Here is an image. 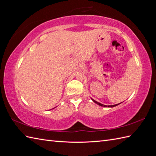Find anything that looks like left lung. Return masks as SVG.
I'll list each match as a JSON object with an SVG mask.
<instances>
[{"mask_svg":"<svg viewBox=\"0 0 156 156\" xmlns=\"http://www.w3.org/2000/svg\"><path fill=\"white\" fill-rule=\"evenodd\" d=\"M92 101H93L94 102H96V103H97V104H98V105L101 106V107H115V106H117V105H119V104H117V105H108V106H107V105H102V104H101V103H99V102H97V101H95L94 100H93V99H92Z\"/></svg>","mask_w":156,"mask_h":156,"instance_id":"8db88e82","label":"left lung"}]
</instances>
